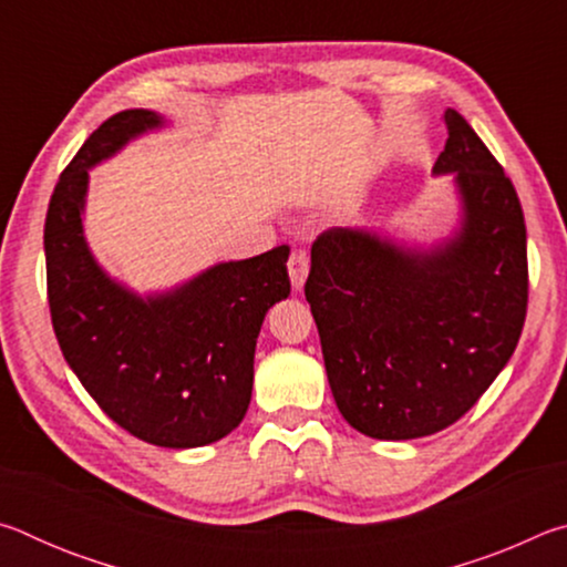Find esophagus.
I'll list each match as a JSON object with an SVG mask.
<instances>
[{"label": "esophagus", "mask_w": 567, "mask_h": 567, "mask_svg": "<svg viewBox=\"0 0 567 567\" xmlns=\"http://www.w3.org/2000/svg\"><path fill=\"white\" fill-rule=\"evenodd\" d=\"M287 270H290V280L295 290H302L307 272H310V260H307L305 249H295L290 255V262H287Z\"/></svg>", "instance_id": "obj_1"}]
</instances>
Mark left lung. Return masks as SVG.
I'll return each mask as SVG.
<instances>
[{
    "label": "left lung",
    "mask_w": 567,
    "mask_h": 567,
    "mask_svg": "<svg viewBox=\"0 0 567 567\" xmlns=\"http://www.w3.org/2000/svg\"><path fill=\"white\" fill-rule=\"evenodd\" d=\"M433 167L453 175L460 219L433 245L334 227L305 282L338 410L358 433H440L493 385L527 310L525 219L513 182L463 114L445 110Z\"/></svg>",
    "instance_id": "obj_1"
}]
</instances>
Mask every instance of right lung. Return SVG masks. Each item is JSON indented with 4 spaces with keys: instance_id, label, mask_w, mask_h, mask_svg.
I'll return each instance as SVG.
<instances>
[{
    "instance_id": "1",
    "label": "right lung",
    "mask_w": 567,
    "mask_h": 567,
    "mask_svg": "<svg viewBox=\"0 0 567 567\" xmlns=\"http://www.w3.org/2000/svg\"><path fill=\"white\" fill-rule=\"evenodd\" d=\"M162 127L157 112L124 110L62 172L44 223L47 295L64 360L94 402L134 437L187 450L243 422L257 334L267 310L290 295V247L217 262L162 292L114 280L84 235L90 169Z\"/></svg>"
}]
</instances>
